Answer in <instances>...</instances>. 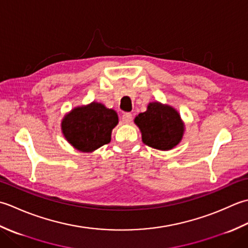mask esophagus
I'll use <instances>...</instances> for the list:
<instances>
[{"label": "esophagus", "mask_w": 248, "mask_h": 248, "mask_svg": "<svg viewBox=\"0 0 248 248\" xmlns=\"http://www.w3.org/2000/svg\"><path fill=\"white\" fill-rule=\"evenodd\" d=\"M131 120H133V118H131V113L126 112V113L123 114L122 121H123L124 124H129L131 122Z\"/></svg>", "instance_id": "1"}]
</instances>
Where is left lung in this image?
I'll return each instance as SVG.
<instances>
[{
  "label": "left lung",
  "instance_id": "obj_1",
  "mask_svg": "<svg viewBox=\"0 0 248 248\" xmlns=\"http://www.w3.org/2000/svg\"><path fill=\"white\" fill-rule=\"evenodd\" d=\"M134 122L141 131L143 143L160 151L175 148L185 131L178 110L159 102L150 103L146 111L139 113Z\"/></svg>",
  "mask_w": 248,
  "mask_h": 248
}]
</instances>
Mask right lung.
I'll list each match as a JSON object with an SVG mask.
<instances>
[{
  "label": "right lung",
  "mask_w": 248,
  "mask_h": 248,
  "mask_svg": "<svg viewBox=\"0 0 248 248\" xmlns=\"http://www.w3.org/2000/svg\"><path fill=\"white\" fill-rule=\"evenodd\" d=\"M118 123V113L113 109L92 102L65 114L61 128L70 145L80 152L91 153L110 142L111 133Z\"/></svg>",
  "instance_id": "obj_1"
}]
</instances>
